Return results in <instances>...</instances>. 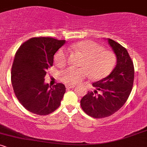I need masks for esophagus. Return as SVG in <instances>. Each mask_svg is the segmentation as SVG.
<instances>
[{
  "label": "esophagus",
  "mask_w": 147,
  "mask_h": 147,
  "mask_svg": "<svg viewBox=\"0 0 147 147\" xmlns=\"http://www.w3.org/2000/svg\"><path fill=\"white\" fill-rule=\"evenodd\" d=\"M75 86L74 85H69V84H68V85H65V87H66L67 89H70V88H75Z\"/></svg>",
  "instance_id": "esophagus-1"
}]
</instances>
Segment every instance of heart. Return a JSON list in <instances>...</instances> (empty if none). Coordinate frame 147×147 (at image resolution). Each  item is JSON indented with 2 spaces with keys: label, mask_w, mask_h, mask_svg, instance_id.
Instances as JSON below:
<instances>
[{
  "label": "heart",
  "mask_w": 147,
  "mask_h": 147,
  "mask_svg": "<svg viewBox=\"0 0 147 147\" xmlns=\"http://www.w3.org/2000/svg\"><path fill=\"white\" fill-rule=\"evenodd\" d=\"M68 50L82 55L81 66L77 68L70 67L61 72L60 79L65 84L74 85L81 83L89 75L95 79L106 77L115 65V55L113 52L103 49L101 45L92 41H82L68 46ZM68 53L61 48L55 55V62L57 66L63 67L68 61Z\"/></svg>",
  "instance_id": "1"
}]
</instances>
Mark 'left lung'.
I'll use <instances>...</instances> for the list:
<instances>
[{
	"label": "left lung",
	"instance_id": "1",
	"mask_svg": "<svg viewBox=\"0 0 147 147\" xmlns=\"http://www.w3.org/2000/svg\"><path fill=\"white\" fill-rule=\"evenodd\" d=\"M108 43L117 57L115 68L109 76L92 84L97 90L88 91L80 102L84 112L94 118L109 117L117 112L129 98L133 85L134 66L126 49L111 38Z\"/></svg>",
	"mask_w": 147,
	"mask_h": 147
}]
</instances>
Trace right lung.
Listing matches in <instances>:
<instances>
[{
  "instance_id": "right-lung-1",
  "label": "right lung",
  "mask_w": 147,
  "mask_h": 147,
  "mask_svg": "<svg viewBox=\"0 0 147 147\" xmlns=\"http://www.w3.org/2000/svg\"><path fill=\"white\" fill-rule=\"evenodd\" d=\"M65 40L51 37H34L24 42L15 55L11 81L16 98L32 113L46 115L57 110L65 92L58 83L45 84L46 71L52 66L54 55Z\"/></svg>"
}]
</instances>
